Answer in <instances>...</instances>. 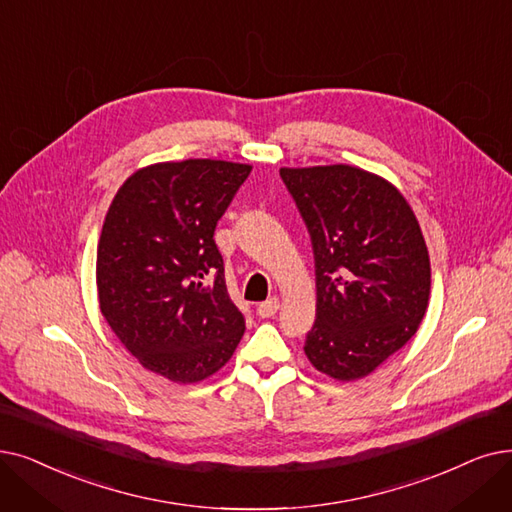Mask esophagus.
<instances>
[{"label": "esophagus", "instance_id": "obj_1", "mask_svg": "<svg viewBox=\"0 0 512 512\" xmlns=\"http://www.w3.org/2000/svg\"><path fill=\"white\" fill-rule=\"evenodd\" d=\"M278 307H280V301L276 299V297H272V299H268V301H263V303H259L257 305V314L261 316V318H272L276 311H278Z\"/></svg>", "mask_w": 512, "mask_h": 512}]
</instances>
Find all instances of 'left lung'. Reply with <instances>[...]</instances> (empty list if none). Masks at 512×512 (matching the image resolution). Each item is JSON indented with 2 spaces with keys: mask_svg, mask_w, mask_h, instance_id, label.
Wrapping results in <instances>:
<instances>
[{
  "mask_svg": "<svg viewBox=\"0 0 512 512\" xmlns=\"http://www.w3.org/2000/svg\"><path fill=\"white\" fill-rule=\"evenodd\" d=\"M280 177L314 247L307 360L335 381L364 379L414 337L429 307L431 263L418 219L391 182L360 167H282Z\"/></svg>",
  "mask_w": 512,
  "mask_h": 512,
  "instance_id": "8db88e82",
  "label": "left lung"
}]
</instances>
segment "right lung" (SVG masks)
<instances>
[{
    "label": "right lung",
    "mask_w": 512,
    "mask_h": 512,
    "mask_svg": "<svg viewBox=\"0 0 512 512\" xmlns=\"http://www.w3.org/2000/svg\"><path fill=\"white\" fill-rule=\"evenodd\" d=\"M251 169L154 163L129 175L108 207L96 257L100 311L146 370L173 383L215 374L244 335L213 232Z\"/></svg>",
    "instance_id": "obj_1"
}]
</instances>
